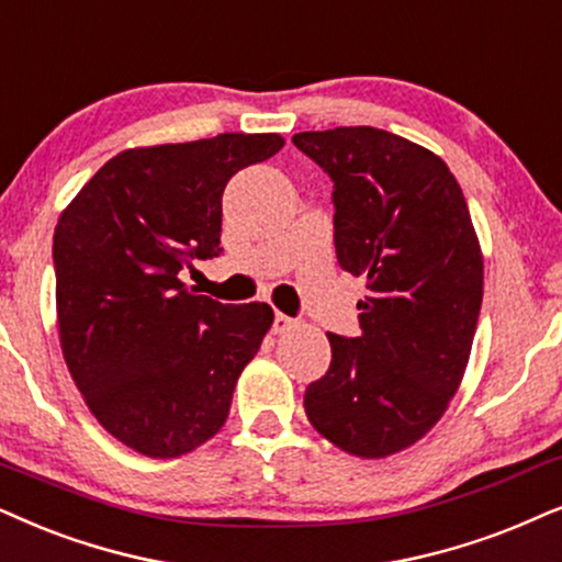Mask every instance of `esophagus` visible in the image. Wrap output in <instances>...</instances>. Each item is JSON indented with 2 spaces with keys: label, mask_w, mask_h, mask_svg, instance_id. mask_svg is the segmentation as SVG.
<instances>
[{
  "label": "esophagus",
  "mask_w": 562,
  "mask_h": 562,
  "mask_svg": "<svg viewBox=\"0 0 562 562\" xmlns=\"http://www.w3.org/2000/svg\"><path fill=\"white\" fill-rule=\"evenodd\" d=\"M294 325H296L294 319L283 315V312H276V317H273V327H271V330H273V335H281V333H289L291 327H294Z\"/></svg>",
  "instance_id": "1"
}]
</instances>
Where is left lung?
Returning a JSON list of instances; mask_svg holds the SVG:
<instances>
[{
  "instance_id": "1",
  "label": "left lung",
  "mask_w": 562,
  "mask_h": 562,
  "mask_svg": "<svg viewBox=\"0 0 562 562\" xmlns=\"http://www.w3.org/2000/svg\"><path fill=\"white\" fill-rule=\"evenodd\" d=\"M294 144L335 183V255L367 279L359 338L327 333L330 369L304 392L310 424L361 459L420 441L468 369L483 250L447 162L390 131H302Z\"/></svg>"
}]
</instances>
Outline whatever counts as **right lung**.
Listing matches in <instances>:
<instances>
[{"label": "right lung", "instance_id": "1", "mask_svg": "<svg viewBox=\"0 0 562 562\" xmlns=\"http://www.w3.org/2000/svg\"><path fill=\"white\" fill-rule=\"evenodd\" d=\"M279 134H218L123 149L58 216L56 325L87 407L144 457H183L229 415L239 374L273 325L263 302L222 304L180 281L222 252V193Z\"/></svg>", "mask_w": 562, "mask_h": 562}]
</instances>
